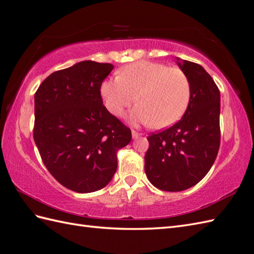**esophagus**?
Segmentation results:
<instances>
[{
	"mask_svg": "<svg viewBox=\"0 0 254 254\" xmlns=\"http://www.w3.org/2000/svg\"><path fill=\"white\" fill-rule=\"evenodd\" d=\"M131 134H132V138H133V139H137V138H139L140 136H141V133H139V132L134 131V130L131 131Z\"/></svg>",
	"mask_w": 254,
	"mask_h": 254,
	"instance_id": "1",
	"label": "esophagus"
}]
</instances>
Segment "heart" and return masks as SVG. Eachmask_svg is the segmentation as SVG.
Wrapping results in <instances>:
<instances>
[{
  "mask_svg": "<svg viewBox=\"0 0 254 254\" xmlns=\"http://www.w3.org/2000/svg\"><path fill=\"white\" fill-rule=\"evenodd\" d=\"M100 94L111 114L122 115L137 100L130 121L164 128L182 118L188 108L191 88L187 75L178 67L139 61L124 66L118 77L101 83Z\"/></svg>",
  "mask_w": 254,
  "mask_h": 254,
  "instance_id": "b5f03b06",
  "label": "heart"
}]
</instances>
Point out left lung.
Returning a JSON list of instances; mask_svg holds the SVG:
<instances>
[{
	"label": "left lung",
	"instance_id": "obj_1",
	"mask_svg": "<svg viewBox=\"0 0 254 254\" xmlns=\"http://www.w3.org/2000/svg\"><path fill=\"white\" fill-rule=\"evenodd\" d=\"M190 81L191 95L182 120L148 136L146 177L163 191H183L198 184L211 170L221 143V94L201 65L177 59Z\"/></svg>",
	"mask_w": 254,
	"mask_h": 254
}]
</instances>
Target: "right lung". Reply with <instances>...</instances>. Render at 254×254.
Listing matches in <instances>:
<instances>
[{"instance_id":"add662e5","label":"right lung","mask_w":254,"mask_h":254,"mask_svg":"<svg viewBox=\"0 0 254 254\" xmlns=\"http://www.w3.org/2000/svg\"><path fill=\"white\" fill-rule=\"evenodd\" d=\"M114 66L83 61L54 71L35 94L33 139L50 174L67 189L104 188L117 170V151L131 131L112 115L100 94Z\"/></svg>"}]
</instances>
